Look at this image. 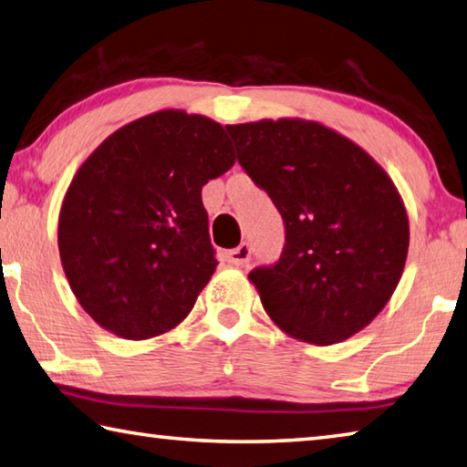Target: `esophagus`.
I'll return each mask as SVG.
<instances>
[{
	"mask_svg": "<svg viewBox=\"0 0 467 467\" xmlns=\"http://www.w3.org/2000/svg\"><path fill=\"white\" fill-rule=\"evenodd\" d=\"M226 259H228V263H233V265H247L251 259V244L241 243L239 247L226 253Z\"/></svg>",
	"mask_w": 467,
	"mask_h": 467,
	"instance_id": "34e87169",
	"label": "esophagus"
}]
</instances>
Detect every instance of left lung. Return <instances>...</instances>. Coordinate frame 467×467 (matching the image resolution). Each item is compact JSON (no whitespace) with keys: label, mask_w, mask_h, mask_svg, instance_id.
Listing matches in <instances>:
<instances>
[{"label":"left lung","mask_w":467,"mask_h":467,"mask_svg":"<svg viewBox=\"0 0 467 467\" xmlns=\"http://www.w3.org/2000/svg\"><path fill=\"white\" fill-rule=\"evenodd\" d=\"M236 159L284 218L274 265L249 279L275 325L333 345L386 306L409 253V216L396 185L366 150L317 122L226 126Z\"/></svg>","instance_id":"8db88e82"}]
</instances>
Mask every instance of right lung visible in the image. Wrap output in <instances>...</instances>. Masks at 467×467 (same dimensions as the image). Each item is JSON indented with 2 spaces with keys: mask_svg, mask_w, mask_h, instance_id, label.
Wrapping results in <instances>:
<instances>
[{
  "mask_svg": "<svg viewBox=\"0 0 467 467\" xmlns=\"http://www.w3.org/2000/svg\"><path fill=\"white\" fill-rule=\"evenodd\" d=\"M234 165L218 122L163 109L122 126L67 190L58 253L83 310L122 338L163 335L216 267L202 188Z\"/></svg>",
  "mask_w": 467,
  "mask_h": 467,
  "instance_id": "right-lung-1",
  "label": "right lung"
}]
</instances>
